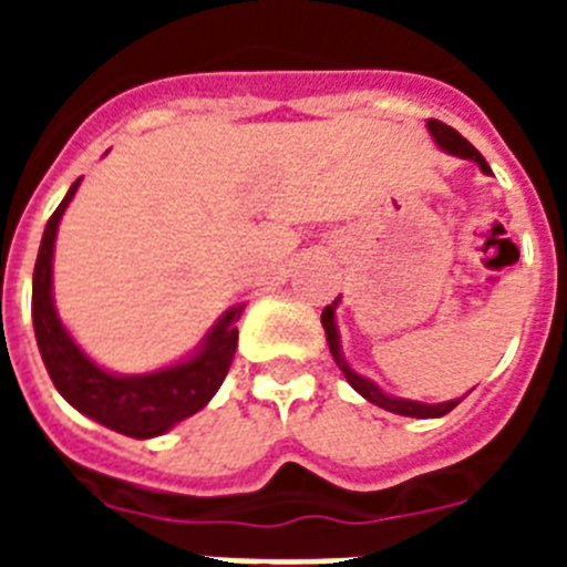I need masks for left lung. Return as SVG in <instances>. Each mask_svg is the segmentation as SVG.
<instances>
[{
    "instance_id": "obj_1",
    "label": "left lung",
    "mask_w": 567,
    "mask_h": 567,
    "mask_svg": "<svg viewBox=\"0 0 567 567\" xmlns=\"http://www.w3.org/2000/svg\"><path fill=\"white\" fill-rule=\"evenodd\" d=\"M425 127H429V133L434 135V142H437L445 153L460 155V158H468V162L477 164L485 175H491L488 162H485L483 155H480V150L474 147L471 142H465L457 130L449 127V124H443V122H437V118H429V124H425ZM338 300L323 309V315H320V323H323V329H327V343H329V352H332L334 363H338V369L343 372V378L349 380V385H352L360 398H365L369 403L380 405V409H385V412L403 414V417H443V414L452 412L454 405L463 400V398H457V400H445V403H417V400L392 398V394H385L383 389H378L372 380L354 372L352 365L343 360V352H340V334H338V323H334V307H338Z\"/></svg>"
}]
</instances>
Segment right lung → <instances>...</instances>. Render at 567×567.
Returning a JSON list of instances; mask_svg holds the SVG:
<instances>
[{"label":"right lung","instance_id":"add662e5","mask_svg":"<svg viewBox=\"0 0 567 567\" xmlns=\"http://www.w3.org/2000/svg\"><path fill=\"white\" fill-rule=\"evenodd\" d=\"M82 178L73 182L56 213L50 215L42 247L33 269V329L44 369L64 400L90 420L135 440L158 437L189 414L202 412L221 389L238 346V318L244 307H235L202 340L198 352L182 363L150 374H113L96 365L70 338L53 303V247L59 221L73 202Z\"/></svg>","mask_w":567,"mask_h":567}]
</instances>
